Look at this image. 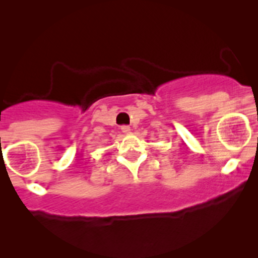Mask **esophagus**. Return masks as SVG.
<instances>
[{"instance_id": "34e87169", "label": "esophagus", "mask_w": 258, "mask_h": 258, "mask_svg": "<svg viewBox=\"0 0 258 258\" xmlns=\"http://www.w3.org/2000/svg\"><path fill=\"white\" fill-rule=\"evenodd\" d=\"M121 132L124 134H129V133H131V126H127V125H122Z\"/></svg>"}]
</instances>
